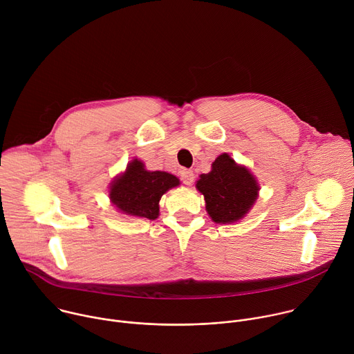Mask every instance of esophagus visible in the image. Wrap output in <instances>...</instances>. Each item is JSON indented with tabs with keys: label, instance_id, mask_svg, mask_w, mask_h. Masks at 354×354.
<instances>
[{
	"label": "esophagus",
	"instance_id": "obj_1",
	"mask_svg": "<svg viewBox=\"0 0 354 354\" xmlns=\"http://www.w3.org/2000/svg\"><path fill=\"white\" fill-rule=\"evenodd\" d=\"M180 179L185 185H192L194 179V174L192 169H182L180 171Z\"/></svg>",
	"mask_w": 354,
	"mask_h": 354
}]
</instances>
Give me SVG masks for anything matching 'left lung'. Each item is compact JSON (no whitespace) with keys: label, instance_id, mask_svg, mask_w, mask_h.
I'll return each instance as SVG.
<instances>
[{"label":"left lung","instance_id":"8db88e82","mask_svg":"<svg viewBox=\"0 0 354 354\" xmlns=\"http://www.w3.org/2000/svg\"><path fill=\"white\" fill-rule=\"evenodd\" d=\"M196 187L205 196L206 210L217 224L243 218L259 193L255 176L225 153L217 157L209 174L200 175Z\"/></svg>","mask_w":354,"mask_h":354}]
</instances>
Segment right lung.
I'll use <instances>...</instances> for the list:
<instances>
[{
	"mask_svg": "<svg viewBox=\"0 0 354 354\" xmlns=\"http://www.w3.org/2000/svg\"><path fill=\"white\" fill-rule=\"evenodd\" d=\"M175 186H179V179L175 175L147 171L144 164L136 158L112 182L109 197L123 214L156 220L160 216L162 194Z\"/></svg>",
	"mask_w": 354,
	"mask_h": 354,
	"instance_id": "right-lung-1",
	"label": "right lung"
}]
</instances>
